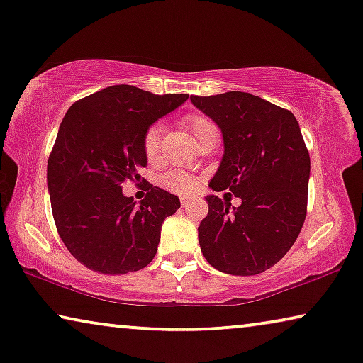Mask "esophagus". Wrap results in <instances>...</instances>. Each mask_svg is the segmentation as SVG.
<instances>
[{
    "instance_id": "esophagus-1",
    "label": "esophagus",
    "mask_w": 363,
    "mask_h": 363,
    "mask_svg": "<svg viewBox=\"0 0 363 363\" xmlns=\"http://www.w3.org/2000/svg\"><path fill=\"white\" fill-rule=\"evenodd\" d=\"M190 203H191V198H186V196L182 198V206H183V208L190 206Z\"/></svg>"
}]
</instances>
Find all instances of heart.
Segmentation results:
<instances>
[{
  "label": "heart",
  "instance_id": "b5f03b06",
  "mask_svg": "<svg viewBox=\"0 0 363 363\" xmlns=\"http://www.w3.org/2000/svg\"><path fill=\"white\" fill-rule=\"evenodd\" d=\"M185 124L186 128L190 129V133L194 135V139H196V135L211 123L201 116H190L186 118ZM159 145H160V128L159 125H152L144 135V152H145V157L150 162H154L157 159V155H159ZM162 183H164L165 188H169L170 191H175V193H190L196 188V182H194L191 177L183 175V173H177V172L165 175Z\"/></svg>",
  "mask_w": 363,
  "mask_h": 363
}]
</instances>
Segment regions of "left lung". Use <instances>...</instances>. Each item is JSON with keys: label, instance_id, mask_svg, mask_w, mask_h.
Instances as JSON below:
<instances>
[{"label": "left lung", "instance_id": "left-lung-1", "mask_svg": "<svg viewBox=\"0 0 363 363\" xmlns=\"http://www.w3.org/2000/svg\"><path fill=\"white\" fill-rule=\"evenodd\" d=\"M190 99L223 133L224 154L209 188L242 201L234 208L230 198L204 196L209 209L198 228L199 247L219 272L257 275L285 257L306 218L311 162L299 124L293 113L250 93Z\"/></svg>", "mask_w": 363, "mask_h": 363}]
</instances>
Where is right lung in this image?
Here are the masks:
<instances>
[{"label": "right lung", "mask_w": 363, "mask_h": 363, "mask_svg": "<svg viewBox=\"0 0 363 363\" xmlns=\"http://www.w3.org/2000/svg\"><path fill=\"white\" fill-rule=\"evenodd\" d=\"M188 94H154L114 85L72 104L47 164L52 214L70 254L86 269L123 275L152 262L175 194L147 186L139 204L121 185L147 167L144 135Z\"/></svg>", "instance_id": "1"}]
</instances>
